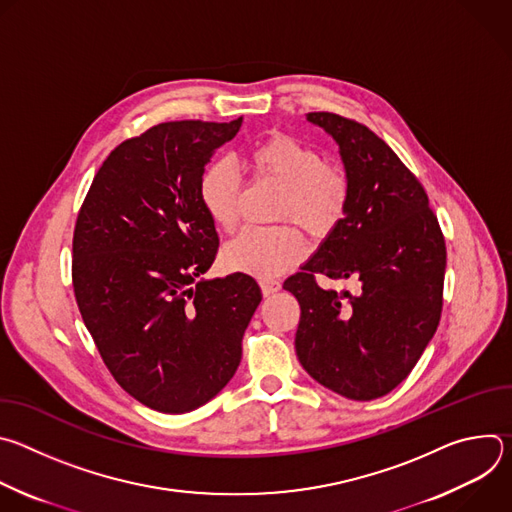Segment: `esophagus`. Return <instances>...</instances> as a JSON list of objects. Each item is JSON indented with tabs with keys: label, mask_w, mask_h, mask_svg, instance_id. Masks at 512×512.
<instances>
[{
	"label": "esophagus",
	"mask_w": 512,
	"mask_h": 512,
	"mask_svg": "<svg viewBox=\"0 0 512 512\" xmlns=\"http://www.w3.org/2000/svg\"><path fill=\"white\" fill-rule=\"evenodd\" d=\"M279 287H281V283H279L277 279H261V291H263V296L275 294V291H279Z\"/></svg>",
	"instance_id": "obj_1"
}]
</instances>
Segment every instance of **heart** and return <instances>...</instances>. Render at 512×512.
Returning a JSON list of instances; mask_svg holds the SVG:
<instances>
[{"mask_svg": "<svg viewBox=\"0 0 512 512\" xmlns=\"http://www.w3.org/2000/svg\"><path fill=\"white\" fill-rule=\"evenodd\" d=\"M247 164L255 178L281 186L275 202L277 221L300 225L312 239L334 235L350 208L348 176L324 160L304 139L275 131L247 152ZM241 176L229 160L210 164L198 182V200L218 229L233 231L239 221ZM304 251L298 227H247L223 249V263L241 273L269 279L294 265Z\"/></svg>", "mask_w": 512, "mask_h": 512, "instance_id": "b5f03b06", "label": "heart"}]
</instances>
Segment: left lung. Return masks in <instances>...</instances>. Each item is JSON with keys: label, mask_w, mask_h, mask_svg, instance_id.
I'll return each instance as SVG.
<instances>
[{"label": "left lung", "mask_w": 512, "mask_h": 512, "mask_svg": "<svg viewBox=\"0 0 512 512\" xmlns=\"http://www.w3.org/2000/svg\"><path fill=\"white\" fill-rule=\"evenodd\" d=\"M308 121L340 145L350 208L283 283L302 310L296 352L320 385L373 401L407 379L440 324L446 241L421 182L377 133L328 111L308 113ZM318 272L357 287L322 290Z\"/></svg>", "instance_id": "1"}]
</instances>
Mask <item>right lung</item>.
Masks as SVG:
<instances>
[{
    "mask_svg": "<svg viewBox=\"0 0 512 512\" xmlns=\"http://www.w3.org/2000/svg\"><path fill=\"white\" fill-rule=\"evenodd\" d=\"M241 121H168L121 141L77 216L83 322L113 379L162 413L192 411L233 379L261 302L251 275L198 279L218 251L198 182Z\"/></svg>",
    "mask_w": 512,
    "mask_h": 512,
    "instance_id": "add662e5",
    "label": "right lung"
}]
</instances>
